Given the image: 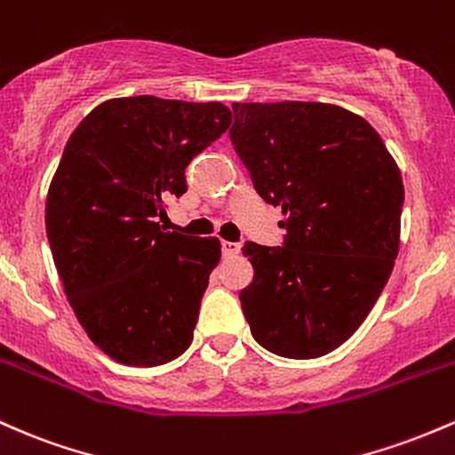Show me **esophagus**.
I'll return each instance as SVG.
<instances>
[{
	"label": "esophagus",
	"instance_id": "obj_1",
	"mask_svg": "<svg viewBox=\"0 0 455 455\" xmlns=\"http://www.w3.org/2000/svg\"><path fill=\"white\" fill-rule=\"evenodd\" d=\"M221 251H223V255H226V258H234V255H238V251H241V244L223 241L221 243Z\"/></svg>",
	"mask_w": 455,
	"mask_h": 455
}]
</instances>
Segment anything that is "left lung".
I'll return each mask as SVG.
<instances>
[{
    "label": "left lung",
    "instance_id": "8db88e82",
    "mask_svg": "<svg viewBox=\"0 0 455 455\" xmlns=\"http://www.w3.org/2000/svg\"><path fill=\"white\" fill-rule=\"evenodd\" d=\"M229 131L255 191L282 206L285 247L247 243L243 314L259 346L329 355L359 329L400 251L402 173L370 122L331 103H234Z\"/></svg>",
    "mask_w": 455,
    "mask_h": 455
}]
</instances>
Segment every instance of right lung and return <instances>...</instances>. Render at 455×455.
<instances>
[{
	"label": "right lung",
	"mask_w": 455,
	"mask_h": 455,
	"mask_svg": "<svg viewBox=\"0 0 455 455\" xmlns=\"http://www.w3.org/2000/svg\"><path fill=\"white\" fill-rule=\"evenodd\" d=\"M229 124L223 103L124 96L94 107L64 148L44 204L51 253L79 324L117 363L163 365L191 346L221 243L159 219Z\"/></svg>",
	"instance_id": "right-lung-1"
}]
</instances>
